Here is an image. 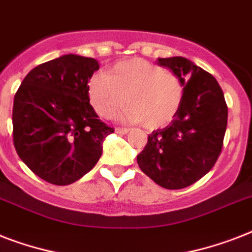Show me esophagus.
<instances>
[{"mask_svg":"<svg viewBox=\"0 0 252 252\" xmlns=\"http://www.w3.org/2000/svg\"><path fill=\"white\" fill-rule=\"evenodd\" d=\"M116 133H119V134H126V133H128V129H126V128H116Z\"/></svg>","mask_w":252,"mask_h":252,"instance_id":"obj_1","label":"esophagus"}]
</instances>
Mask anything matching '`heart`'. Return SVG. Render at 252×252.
Wrapping results in <instances>:
<instances>
[{
    "label": "heart",
    "mask_w": 252,
    "mask_h": 252,
    "mask_svg": "<svg viewBox=\"0 0 252 252\" xmlns=\"http://www.w3.org/2000/svg\"><path fill=\"white\" fill-rule=\"evenodd\" d=\"M124 98L128 108L123 119L156 129L175 118L183 99V87L172 73L142 59L118 63L107 73L91 78L89 99L103 118L116 114Z\"/></svg>",
    "instance_id": "heart-1"
}]
</instances>
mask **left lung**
<instances>
[{
  "instance_id": "obj_1",
  "label": "left lung",
  "mask_w": 252,
  "mask_h": 252,
  "mask_svg": "<svg viewBox=\"0 0 252 252\" xmlns=\"http://www.w3.org/2000/svg\"><path fill=\"white\" fill-rule=\"evenodd\" d=\"M157 63L178 77L183 99L170 126L149 134L137 163L158 186L180 189L215 166L226 132L227 106L215 77L188 59L167 57Z\"/></svg>"
}]
</instances>
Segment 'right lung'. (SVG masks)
<instances>
[{
    "mask_svg": "<svg viewBox=\"0 0 252 252\" xmlns=\"http://www.w3.org/2000/svg\"><path fill=\"white\" fill-rule=\"evenodd\" d=\"M99 63L64 55L37 65L22 81L13 106L18 156L39 178L66 186L89 172L114 129L98 119L89 81Z\"/></svg>",
    "mask_w": 252,
    "mask_h": 252,
    "instance_id": "obj_1",
    "label": "right lung"
}]
</instances>
